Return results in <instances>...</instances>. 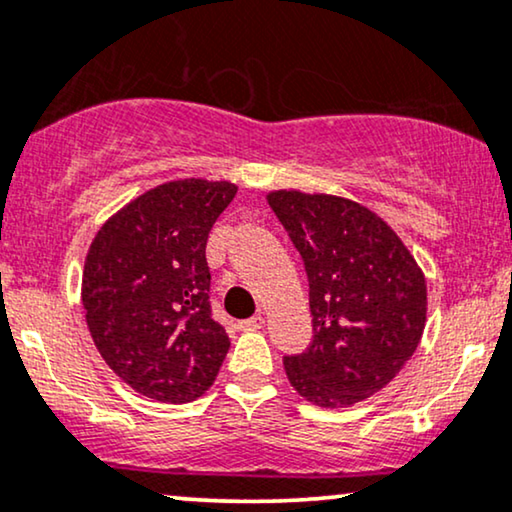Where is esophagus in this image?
I'll return each instance as SVG.
<instances>
[{
	"mask_svg": "<svg viewBox=\"0 0 512 512\" xmlns=\"http://www.w3.org/2000/svg\"><path fill=\"white\" fill-rule=\"evenodd\" d=\"M262 327H264V316H262V313H257V316H252L248 320H241V330H245V332L262 330Z\"/></svg>",
	"mask_w": 512,
	"mask_h": 512,
	"instance_id": "34e87169",
	"label": "esophagus"
}]
</instances>
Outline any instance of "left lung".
<instances>
[{
	"label": "left lung",
	"instance_id": "1",
	"mask_svg": "<svg viewBox=\"0 0 512 512\" xmlns=\"http://www.w3.org/2000/svg\"><path fill=\"white\" fill-rule=\"evenodd\" d=\"M278 222L309 278L313 339L283 358L295 391L318 407H349L381 391L417 351L426 278L395 231L356 201L271 192Z\"/></svg>",
	"mask_w": 512,
	"mask_h": 512
}]
</instances>
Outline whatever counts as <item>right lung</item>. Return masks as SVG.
<instances>
[{"label":"right lung","mask_w":512,"mask_h":512,"mask_svg":"<svg viewBox=\"0 0 512 512\" xmlns=\"http://www.w3.org/2000/svg\"><path fill=\"white\" fill-rule=\"evenodd\" d=\"M234 196L231 182H166L93 238L81 278L88 330L114 374L147 398L196 400L227 356L229 337L210 309L206 243Z\"/></svg>","instance_id":"obj_1"}]
</instances>
